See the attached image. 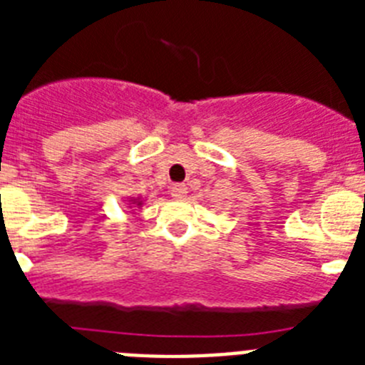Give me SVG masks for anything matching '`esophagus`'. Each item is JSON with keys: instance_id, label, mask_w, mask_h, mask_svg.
Masks as SVG:
<instances>
[{"instance_id": "obj_1", "label": "esophagus", "mask_w": 365, "mask_h": 365, "mask_svg": "<svg viewBox=\"0 0 365 365\" xmlns=\"http://www.w3.org/2000/svg\"><path fill=\"white\" fill-rule=\"evenodd\" d=\"M186 193H188L186 185H173L172 186V197L173 199H185Z\"/></svg>"}]
</instances>
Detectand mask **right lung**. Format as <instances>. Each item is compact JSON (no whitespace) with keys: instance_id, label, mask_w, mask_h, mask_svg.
<instances>
[{"instance_id":"obj_1","label":"right lung","mask_w":365,"mask_h":365,"mask_svg":"<svg viewBox=\"0 0 365 365\" xmlns=\"http://www.w3.org/2000/svg\"><path fill=\"white\" fill-rule=\"evenodd\" d=\"M130 205L131 206H137V208H140V206H143V199H140V197H137V199L131 197L130 199ZM131 206H130V208H131Z\"/></svg>"}]
</instances>
